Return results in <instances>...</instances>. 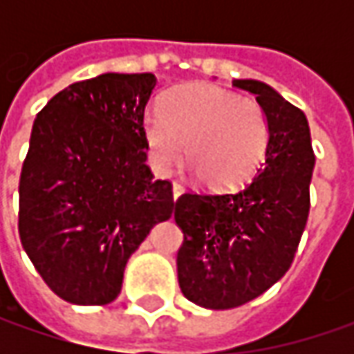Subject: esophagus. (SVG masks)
Returning a JSON list of instances; mask_svg holds the SVG:
<instances>
[{"label":"esophagus","instance_id":"1","mask_svg":"<svg viewBox=\"0 0 354 354\" xmlns=\"http://www.w3.org/2000/svg\"><path fill=\"white\" fill-rule=\"evenodd\" d=\"M183 193V183H179V181H173V197L177 198L179 195Z\"/></svg>","mask_w":354,"mask_h":354}]
</instances>
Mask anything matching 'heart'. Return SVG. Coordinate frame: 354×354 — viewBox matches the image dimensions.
<instances>
[{"mask_svg":"<svg viewBox=\"0 0 354 354\" xmlns=\"http://www.w3.org/2000/svg\"><path fill=\"white\" fill-rule=\"evenodd\" d=\"M143 138L159 171L171 169L185 151L201 183L232 189L262 165L270 124L256 100L212 84H191L171 90L161 112L145 114Z\"/></svg>","mask_w":354,"mask_h":354,"instance_id":"heart-1","label":"heart"}]
</instances>
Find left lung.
Returning <instances> with one entry per match:
<instances>
[{
    "mask_svg": "<svg viewBox=\"0 0 354 354\" xmlns=\"http://www.w3.org/2000/svg\"><path fill=\"white\" fill-rule=\"evenodd\" d=\"M256 94L270 124L258 175L226 193H183L175 223L183 230L177 276L183 295L209 309L248 304L290 270L309 216L315 165L306 114L258 80H232Z\"/></svg>",
    "mask_w": 354,
    "mask_h": 354,
    "instance_id": "1",
    "label": "left lung"
}]
</instances>
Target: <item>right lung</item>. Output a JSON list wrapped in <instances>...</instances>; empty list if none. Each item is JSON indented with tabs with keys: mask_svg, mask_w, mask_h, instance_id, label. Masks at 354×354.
<instances>
[{
	"mask_svg": "<svg viewBox=\"0 0 354 354\" xmlns=\"http://www.w3.org/2000/svg\"><path fill=\"white\" fill-rule=\"evenodd\" d=\"M151 73H108L53 96L35 118L19 177V238L61 299L106 306L153 225L173 212V185L145 165Z\"/></svg>",
	"mask_w": 354,
	"mask_h": 354,
	"instance_id": "right-lung-1",
	"label": "right lung"
}]
</instances>
